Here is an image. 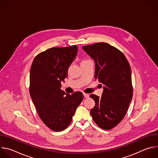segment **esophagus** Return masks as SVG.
<instances>
[{"mask_svg":"<svg viewBox=\"0 0 158 158\" xmlns=\"http://www.w3.org/2000/svg\"><path fill=\"white\" fill-rule=\"evenodd\" d=\"M83 95H84V97L85 98H88L89 97V95L88 94H86V93H83Z\"/></svg>","mask_w":158,"mask_h":158,"instance_id":"obj_1","label":"esophagus"}]
</instances>
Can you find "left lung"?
<instances>
[{"label": "left lung", "instance_id": "left-lung-1", "mask_svg": "<svg viewBox=\"0 0 158 158\" xmlns=\"http://www.w3.org/2000/svg\"><path fill=\"white\" fill-rule=\"evenodd\" d=\"M82 48L94 60V77L104 85L101 98L90 95L96 103L91 115L101 128L111 129L123 120L132 98L129 64L123 52L107 43Z\"/></svg>", "mask_w": 158, "mask_h": 158}]
</instances>
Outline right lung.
I'll use <instances>...</instances> for the list:
<instances>
[{"instance_id":"right-lung-1","label":"right lung","mask_w":158,"mask_h":158,"mask_svg":"<svg viewBox=\"0 0 158 158\" xmlns=\"http://www.w3.org/2000/svg\"><path fill=\"white\" fill-rule=\"evenodd\" d=\"M77 52L76 46L52 48L38 54L31 65V97L41 120L55 131L69 125L83 99L81 92L70 95L60 89Z\"/></svg>"}]
</instances>
